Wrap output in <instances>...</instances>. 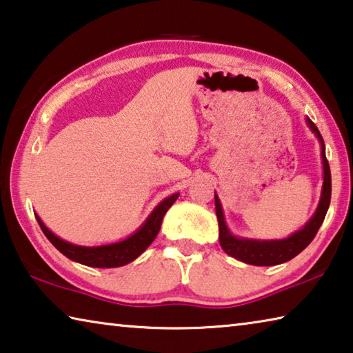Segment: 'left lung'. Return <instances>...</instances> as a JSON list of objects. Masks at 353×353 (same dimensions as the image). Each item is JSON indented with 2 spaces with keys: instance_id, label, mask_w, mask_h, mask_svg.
<instances>
[{
  "instance_id": "obj_1",
  "label": "left lung",
  "mask_w": 353,
  "mask_h": 353,
  "mask_svg": "<svg viewBox=\"0 0 353 353\" xmlns=\"http://www.w3.org/2000/svg\"><path fill=\"white\" fill-rule=\"evenodd\" d=\"M307 126L310 130L316 135V139L321 143V159H322V172H324V182H322L321 190V199L318 208L312 218H310L302 229H299L294 234L288 238H282V240H254V238H241L236 236L230 232L229 227L225 224L223 205L218 194L214 193V208H216L218 216V225H219V244L227 255L234 256V259L240 260L243 263L254 266H276L280 263L290 261L294 259L305 249L313 238L318 234L321 224L324 223V218L330 205L332 198V176H330V166L325 159V145L322 140V135L319 134L318 128L314 123L307 117Z\"/></svg>"
}]
</instances>
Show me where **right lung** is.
Wrapping results in <instances>:
<instances>
[{"mask_svg":"<svg viewBox=\"0 0 353 353\" xmlns=\"http://www.w3.org/2000/svg\"><path fill=\"white\" fill-rule=\"evenodd\" d=\"M177 198L179 193L165 198L132 235H129L121 241L103 244V246H79V244L65 241L48 229L39 214H35V218H37V223L48 240L52 243V246L67 259L92 268H118L134 261L137 256H140L149 248V244L154 241V238L159 234L165 213L170 210V207L174 204Z\"/></svg>","mask_w":353,"mask_h":353,"instance_id":"add662e5","label":"right lung"}]
</instances>
